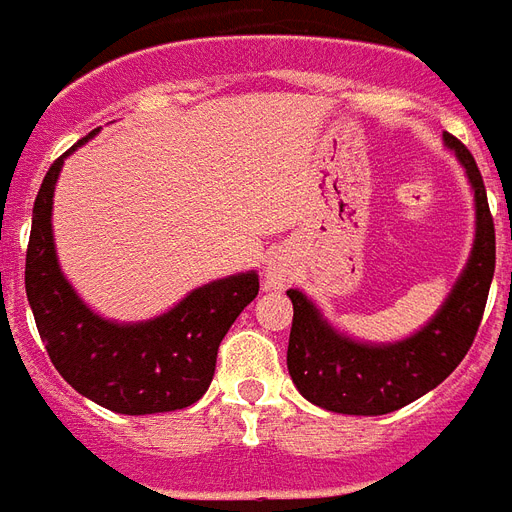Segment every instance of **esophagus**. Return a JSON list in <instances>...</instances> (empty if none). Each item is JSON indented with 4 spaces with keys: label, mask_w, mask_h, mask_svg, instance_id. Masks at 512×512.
<instances>
[{
    "label": "esophagus",
    "mask_w": 512,
    "mask_h": 512,
    "mask_svg": "<svg viewBox=\"0 0 512 512\" xmlns=\"http://www.w3.org/2000/svg\"><path fill=\"white\" fill-rule=\"evenodd\" d=\"M290 279V268H287L285 257H268L266 263V285L271 287V290H282L285 287V282Z\"/></svg>",
    "instance_id": "1"
}]
</instances>
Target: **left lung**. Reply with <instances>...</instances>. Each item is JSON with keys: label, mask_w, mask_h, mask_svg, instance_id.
<instances>
[{"label": "left lung", "mask_w": 512, "mask_h": 512, "mask_svg": "<svg viewBox=\"0 0 512 512\" xmlns=\"http://www.w3.org/2000/svg\"><path fill=\"white\" fill-rule=\"evenodd\" d=\"M442 140L467 170L475 192V241L467 266L429 323L401 342H358L336 331L312 298L301 290H287L293 301L287 369L301 396L323 410L342 415H388L401 410L434 391L475 342L497 263L494 219L475 157L448 132Z\"/></svg>", "instance_id": "8db88e82"}]
</instances>
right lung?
<instances>
[{
	"label": "right lung",
	"instance_id": "right-lung-1",
	"mask_svg": "<svg viewBox=\"0 0 512 512\" xmlns=\"http://www.w3.org/2000/svg\"><path fill=\"white\" fill-rule=\"evenodd\" d=\"M97 132L78 140L45 173L26 249V298L56 372L81 396L121 415L184 410L208 391L219 342L255 301L260 279L246 271L208 282L140 323L105 320L83 304L59 266L51 211L64 157Z\"/></svg>",
	"mask_w": 512,
	"mask_h": 512
}]
</instances>
